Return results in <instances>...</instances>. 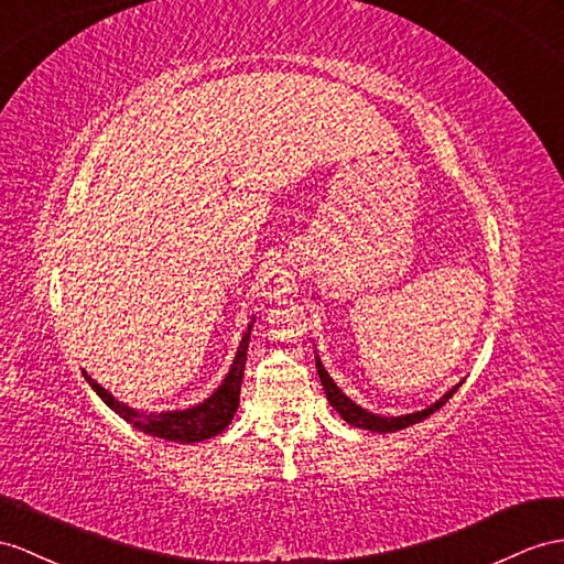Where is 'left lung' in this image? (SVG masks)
Instances as JSON below:
<instances>
[{
  "instance_id": "1",
  "label": "left lung",
  "mask_w": 564,
  "mask_h": 564,
  "mask_svg": "<svg viewBox=\"0 0 564 564\" xmlns=\"http://www.w3.org/2000/svg\"><path fill=\"white\" fill-rule=\"evenodd\" d=\"M316 371H319V379H322V386L326 391V398L330 402V408H336V412L343 416L345 422L357 426V429H369V431H377V433H393V431H400V429H408L416 422H424L426 416H431L436 410H441L447 400H451L455 395V391L459 388V383L453 388V391H447L438 402H433L431 408L422 410V412H414V414H405V416H379V414H371L367 410H362L359 405H355V402L340 393V388L334 383V379L328 377V371L324 369L322 359L316 357Z\"/></svg>"
}]
</instances>
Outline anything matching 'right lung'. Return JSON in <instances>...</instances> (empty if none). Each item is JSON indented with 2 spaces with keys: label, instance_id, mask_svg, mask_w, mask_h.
<instances>
[{
  "label": "right lung",
  "instance_id": "1",
  "mask_svg": "<svg viewBox=\"0 0 564 564\" xmlns=\"http://www.w3.org/2000/svg\"><path fill=\"white\" fill-rule=\"evenodd\" d=\"M248 343H250V328L248 334L242 336L238 355L230 365V371L226 373L224 383L216 388V393L207 398L202 405L183 410V412H162V414H148L123 405L121 400L113 398L109 391H105L95 379H90L85 373V379L93 386V391L102 398L107 405L117 412L121 420L128 424H133L135 429L150 433V436L164 438V441H176V443H197L216 436L221 433L234 414L238 410L240 402V383H242V371H245V359H248Z\"/></svg>",
  "mask_w": 564,
  "mask_h": 564
}]
</instances>
